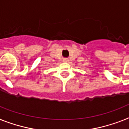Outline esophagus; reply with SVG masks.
Instances as JSON below:
<instances>
[{
    "label": "esophagus",
    "mask_w": 129,
    "mask_h": 129,
    "mask_svg": "<svg viewBox=\"0 0 129 129\" xmlns=\"http://www.w3.org/2000/svg\"><path fill=\"white\" fill-rule=\"evenodd\" d=\"M63 62H69V59L68 58H64Z\"/></svg>",
    "instance_id": "34e87169"
}]
</instances>
